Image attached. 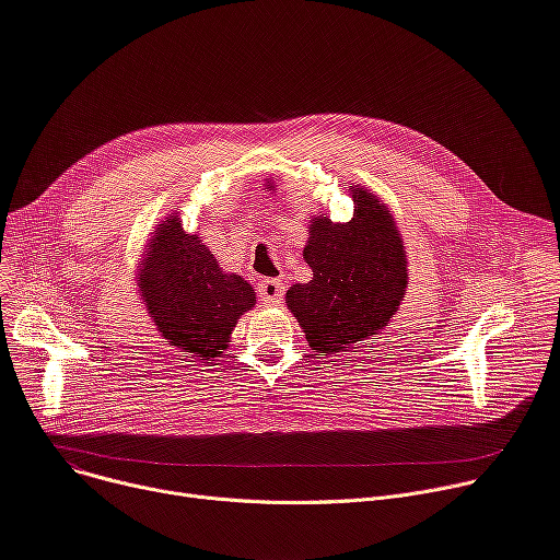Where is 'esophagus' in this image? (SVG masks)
I'll use <instances>...</instances> for the list:
<instances>
[{"instance_id": "obj_1", "label": "esophagus", "mask_w": 560, "mask_h": 560, "mask_svg": "<svg viewBox=\"0 0 560 560\" xmlns=\"http://www.w3.org/2000/svg\"><path fill=\"white\" fill-rule=\"evenodd\" d=\"M257 294L261 296L266 306H270V303H279L283 296V283L279 279H261L257 285Z\"/></svg>"}]
</instances>
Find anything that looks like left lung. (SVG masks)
<instances>
[{"instance_id": "left-lung-1", "label": "left lung", "mask_w": 560, "mask_h": 560, "mask_svg": "<svg viewBox=\"0 0 560 560\" xmlns=\"http://www.w3.org/2000/svg\"><path fill=\"white\" fill-rule=\"evenodd\" d=\"M350 194L354 214L348 223L311 221L303 259L313 279L285 292V306L315 352H339L377 335L409 283L404 243L388 208L360 185Z\"/></svg>"}]
</instances>
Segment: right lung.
Here are the masks:
<instances>
[{
    "instance_id": "right-lung-1",
    "label": "right lung",
    "mask_w": 560,
    "mask_h": 560,
    "mask_svg": "<svg viewBox=\"0 0 560 560\" xmlns=\"http://www.w3.org/2000/svg\"><path fill=\"white\" fill-rule=\"evenodd\" d=\"M140 299L154 326L183 358H214L228 348L241 315L257 294L238 275H228L214 254L170 214L149 238L138 275Z\"/></svg>"
}]
</instances>
